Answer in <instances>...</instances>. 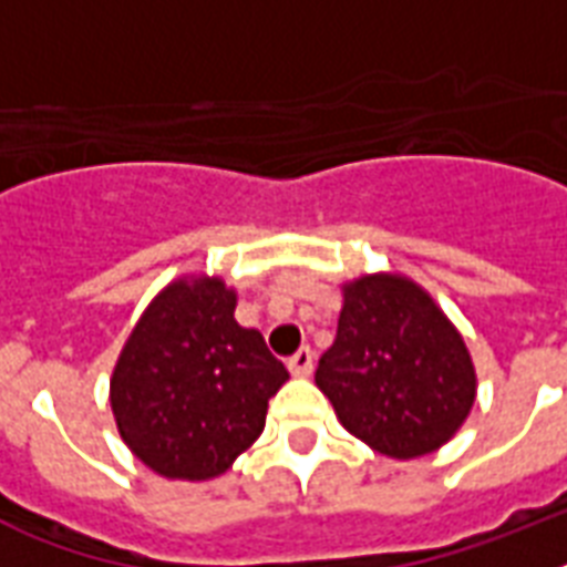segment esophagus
Returning a JSON list of instances; mask_svg holds the SVG:
<instances>
[{
  "label": "esophagus",
  "instance_id": "esophagus-1",
  "mask_svg": "<svg viewBox=\"0 0 567 567\" xmlns=\"http://www.w3.org/2000/svg\"><path fill=\"white\" fill-rule=\"evenodd\" d=\"M288 368H291L293 377H309V373L315 371V353H311V347H300V350L288 359Z\"/></svg>",
  "mask_w": 567,
  "mask_h": 567
}]
</instances>
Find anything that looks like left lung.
Masks as SVG:
<instances>
[{
    "instance_id": "8db88e82",
    "label": "left lung",
    "mask_w": 567,
    "mask_h": 567,
    "mask_svg": "<svg viewBox=\"0 0 567 567\" xmlns=\"http://www.w3.org/2000/svg\"><path fill=\"white\" fill-rule=\"evenodd\" d=\"M315 382L355 439L391 458L447 444L471 412L467 347L430 293L403 276H362L344 288L338 336Z\"/></svg>"
}]
</instances>
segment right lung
<instances>
[{
    "instance_id": "1",
    "label": "right lung",
    "mask_w": 567,
    "mask_h": 567,
    "mask_svg": "<svg viewBox=\"0 0 567 567\" xmlns=\"http://www.w3.org/2000/svg\"><path fill=\"white\" fill-rule=\"evenodd\" d=\"M288 379L256 329L238 327L220 279L167 285L132 329L111 377L128 450L155 474H223L265 430L267 400Z\"/></svg>"
}]
</instances>
